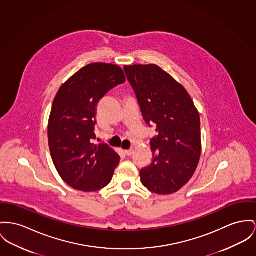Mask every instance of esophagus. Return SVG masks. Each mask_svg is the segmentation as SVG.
<instances>
[{
	"mask_svg": "<svg viewBox=\"0 0 256 256\" xmlns=\"http://www.w3.org/2000/svg\"><path fill=\"white\" fill-rule=\"evenodd\" d=\"M125 154L127 156H131L134 154V150H125Z\"/></svg>",
	"mask_w": 256,
	"mask_h": 256,
	"instance_id": "esophagus-1",
	"label": "esophagus"
}]
</instances>
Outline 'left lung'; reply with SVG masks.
<instances>
[{
	"mask_svg": "<svg viewBox=\"0 0 256 256\" xmlns=\"http://www.w3.org/2000/svg\"><path fill=\"white\" fill-rule=\"evenodd\" d=\"M146 124L156 125L150 142L152 163L140 182L159 195L184 188L197 169L201 150L199 112L184 87L157 65L124 66Z\"/></svg>",
	"mask_w": 256,
	"mask_h": 256,
	"instance_id": "left-lung-1",
	"label": "left lung"
}]
</instances>
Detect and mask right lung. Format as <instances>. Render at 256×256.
I'll use <instances>...</instances> for the list:
<instances>
[{
  "label": "right lung",
  "instance_id": "right-lung-1",
  "mask_svg": "<svg viewBox=\"0 0 256 256\" xmlns=\"http://www.w3.org/2000/svg\"><path fill=\"white\" fill-rule=\"evenodd\" d=\"M125 80L118 66L92 63L58 90L48 120V144L56 170L70 188L92 192L110 182L120 157L108 144H92L96 110L102 97Z\"/></svg>",
  "mask_w": 256,
  "mask_h": 256
}]
</instances>
